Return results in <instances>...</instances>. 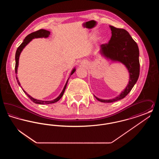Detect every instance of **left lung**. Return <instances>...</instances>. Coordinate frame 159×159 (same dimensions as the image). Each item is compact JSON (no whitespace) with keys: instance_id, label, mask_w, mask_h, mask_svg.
Masks as SVG:
<instances>
[{"instance_id":"obj_1","label":"left lung","mask_w":159,"mask_h":159,"mask_svg":"<svg viewBox=\"0 0 159 159\" xmlns=\"http://www.w3.org/2000/svg\"><path fill=\"white\" fill-rule=\"evenodd\" d=\"M110 27L111 37L108 43L101 45L100 53L111 60L123 63L128 70L130 79L126 88L115 98L101 99L95 96L102 102H113L124 98L132 90L139 75V53L137 43L126 30L111 25Z\"/></svg>"}]
</instances>
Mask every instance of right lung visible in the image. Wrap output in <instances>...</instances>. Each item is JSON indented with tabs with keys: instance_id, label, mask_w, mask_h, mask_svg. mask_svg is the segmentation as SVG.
Segmentation results:
<instances>
[{
	"instance_id": "right-lung-1",
	"label": "right lung",
	"mask_w": 159,
	"mask_h": 159,
	"mask_svg": "<svg viewBox=\"0 0 159 159\" xmlns=\"http://www.w3.org/2000/svg\"><path fill=\"white\" fill-rule=\"evenodd\" d=\"M50 34V32L49 31L46 30H43V29H40L39 30L36 31H34V32H33L30 34H29V35H27L25 38L24 39V41H23V43L19 46V47L17 48L16 49V53H15V73L17 74V68H18V61H19V57H20V55L21 52V51H23L24 48L27 45L31 40L33 39H34V38H48L49 36V35ZM76 71V69L74 68L72 71H71V75H73L75 71ZM16 80H17V82L18 84L21 86L20 83L19 82V80H18V78L17 77H16ZM68 79L67 81V82L66 83L64 87V89L61 92L60 95L55 99H53L52 101H41V100H38L36 99L33 98H32L31 96H30L25 91H24L23 89V91H24V92L27 95V97L30 99L31 100L36 103V104H52V103H55L57 101H58L62 97L63 94H64V92L66 90V86H67V84L68 83Z\"/></svg>"
}]
</instances>
